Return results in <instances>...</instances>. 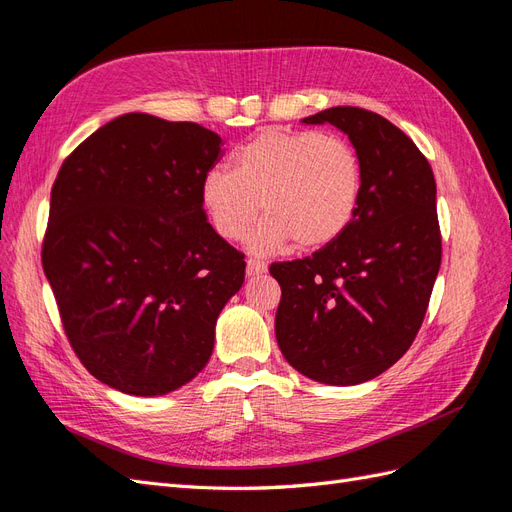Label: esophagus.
<instances>
[{
  "label": "esophagus",
  "instance_id": "34e87169",
  "mask_svg": "<svg viewBox=\"0 0 512 512\" xmlns=\"http://www.w3.org/2000/svg\"><path fill=\"white\" fill-rule=\"evenodd\" d=\"M247 275H260V273H265L267 271V265L262 260H258V258H247Z\"/></svg>",
  "mask_w": 512,
  "mask_h": 512
}]
</instances>
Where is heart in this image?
<instances>
[{"instance_id":"heart-1","label":"heart","mask_w":512,"mask_h":512,"mask_svg":"<svg viewBox=\"0 0 512 512\" xmlns=\"http://www.w3.org/2000/svg\"><path fill=\"white\" fill-rule=\"evenodd\" d=\"M363 166L342 136L265 130L232 156L230 170H209L203 207L220 237L239 241L262 211L252 250L303 252L333 243L354 220Z\"/></svg>"}]
</instances>
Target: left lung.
Listing matches in <instances>:
<instances>
[{"label": "left lung", "mask_w": 512, "mask_h": 512, "mask_svg": "<svg viewBox=\"0 0 512 512\" xmlns=\"http://www.w3.org/2000/svg\"><path fill=\"white\" fill-rule=\"evenodd\" d=\"M303 121L348 134L363 188L333 243L269 267L282 286L275 337L303 376L361 384L397 363L423 324L442 260L436 179L412 138L382 115L335 106Z\"/></svg>", "instance_id": "1"}]
</instances>
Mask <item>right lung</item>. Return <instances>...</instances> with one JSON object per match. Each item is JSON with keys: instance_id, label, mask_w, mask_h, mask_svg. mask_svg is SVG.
<instances>
[{"instance_id": "add662e5", "label": "right lung", "mask_w": 512, "mask_h": 512, "mask_svg": "<svg viewBox=\"0 0 512 512\" xmlns=\"http://www.w3.org/2000/svg\"><path fill=\"white\" fill-rule=\"evenodd\" d=\"M220 145L198 123L128 113L87 136L53 183L42 269L72 350L121 393L190 382L243 286V254L200 198Z\"/></svg>"}]
</instances>
